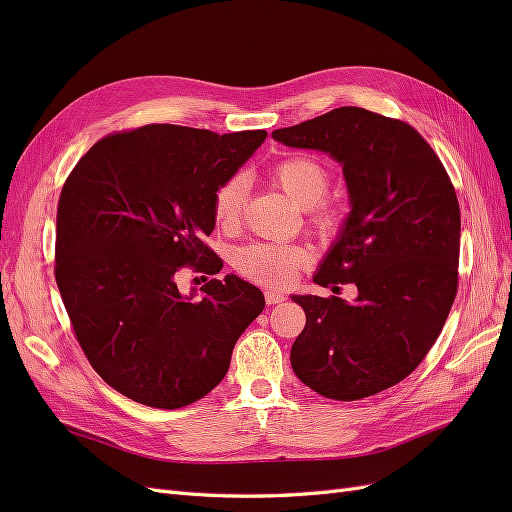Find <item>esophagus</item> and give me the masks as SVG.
I'll return each mask as SVG.
<instances>
[{"label":"esophagus","instance_id":"1","mask_svg":"<svg viewBox=\"0 0 512 512\" xmlns=\"http://www.w3.org/2000/svg\"><path fill=\"white\" fill-rule=\"evenodd\" d=\"M265 299H267V303H269V305H275V303H282V301L286 299V294H284V292H280V290H267Z\"/></svg>","mask_w":512,"mask_h":512}]
</instances>
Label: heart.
Returning <instances> with one entry per match:
<instances>
[{"instance_id":"1","label":"heart","mask_w":512,"mask_h":512,"mask_svg":"<svg viewBox=\"0 0 512 512\" xmlns=\"http://www.w3.org/2000/svg\"><path fill=\"white\" fill-rule=\"evenodd\" d=\"M273 183L297 203L307 224L318 235H335L342 224V209L331 200H322L331 185L329 168L312 156H290L271 170ZM247 181L241 175L228 177L213 194V220L222 230H237L243 222ZM309 258L307 247L299 243L254 241L235 254V267L241 275L262 286H286Z\"/></svg>"}]
</instances>
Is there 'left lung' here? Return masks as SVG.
<instances>
[{"label": "left lung", "mask_w": 512, "mask_h": 512, "mask_svg": "<svg viewBox=\"0 0 512 512\" xmlns=\"http://www.w3.org/2000/svg\"><path fill=\"white\" fill-rule=\"evenodd\" d=\"M273 138L342 164L352 209L314 284L360 290L354 304L294 294L307 322L290 365L322 397L376 395L421 365L453 307L461 215L451 177L410 123L359 106L333 108Z\"/></svg>", "instance_id": "left-lung-1"}]
</instances>
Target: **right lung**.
Instances as JSON below:
<instances>
[{
  "label": "right lung",
  "instance_id": "obj_1",
  "mask_svg": "<svg viewBox=\"0 0 512 512\" xmlns=\"http://www.w3.org/2000/svg\"><path fill=\"white\" fill-rule=\"evenodd\" d=\"M265 138L149 123L100 138L61 188V301L91 367L138 404L175 410L205 397L265 309L237 275L207 282L200 297L177 288L183 267L222 271L203 241L215 228L213 194Z\"/></svg>",
  "mask_w": 512,
  "mask_h": 512
}]
</instances>
